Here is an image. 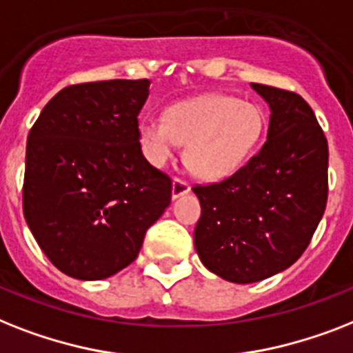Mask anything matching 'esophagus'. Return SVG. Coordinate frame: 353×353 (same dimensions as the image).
Listing matches in <instances>:
<instances>
[{
  "label": "esophagus",
  "instance_id": "1",
  "mask_svg": "<svg viewBox=\"0 0 353 353\" xmlns=\"http://www.w3.org/2000/svg\"><path fill=\"white\" fill-rule=\"evenodd\" d=\"M190 192V186L188 183L183 181V179H174L172 181V199H177V197L185 196Z\"/></svg>",
  "mask_w": 353,
  "mask_h": 353
}]
</instances>
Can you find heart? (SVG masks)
Wrapping results in <instances>:
<instances>
[{"mask_svg": "<svg viewBox=\"0 0 353 353\" xmlns=\"http://www.w3.org/2000/svg\"><path fill=\"white\" fill-rule=\"evenodd\" d=\"M265 132V116L254 103L225 94H205L177 101L161 117H143L137 139L143 157L165 168L177 147L197 177L219 181L236 174L256 152Z\"/></svg>", "mask_w": 353, "mask_h": 353, "instance_id": "heart-1", "label": "heart"}]
</instances>
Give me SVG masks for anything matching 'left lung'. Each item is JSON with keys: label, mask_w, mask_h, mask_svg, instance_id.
Instances as JSON below:
<instances>
[{"label": "left lung", "mask_w": 353, "mask_h": 353, "mask_svg": "<svg viewBox=\"0 0 353 353\" xmlns=\"http://www.w3.org/2000/svg\"><path fill=\"white\" fill-rule=\"evenodd\" d=\"M270 108L266 143L221 183L194 186L201 217L194 245L221 279L248 285L294 265L328 197V143L301 96L252 83Z\"/></svg>", "instance_id": "left-lung-1"}]
</instances>
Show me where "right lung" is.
I'll use <instances>...</instances> for the list:
<instances>
[{
	"instance_id": "obj_1",
	"label": "right lung",
	"mask_w": 353,
	"mask_h": 353,
	"mask_svg": "<svg viewBox=\"0 0 353 353\" xmlns=\"http://www.w3.org/2000/svg\"><path fill=\"white\" fill-rule=\"evenodd\" d=\"M148 88V79L63 88L28 132L23 214L43 254L74 279L130 265L170 205V177L148 165L137 139Z\"/></svg>"
}]
</instances>
